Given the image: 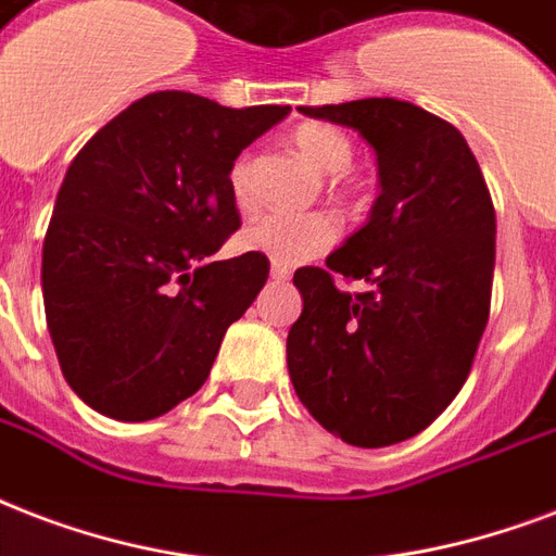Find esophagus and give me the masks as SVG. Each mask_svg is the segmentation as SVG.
Wrapping results in <instances>:
<instances>
[{
    "instance_id": "obj_1",
    "label": "esophagus",
    "mask_w": 556,
    "mask_h": 556,
    "mask_svg": "<svg viewBox=\"0 0 556 556\" xmlns=\"http://www.w3.org/2000/svg\"><path fill=\"white\" fill-rule=\"evenodd\" d=\"M269 275H273L275 281H287V278H290V266L273 264V269H269Z\"/></svg>"
}]
</instances>
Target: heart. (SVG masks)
I'll return each mask as SVG.
<instances>
[{
	"instance_id": "b5f03b06",
	"label": "heart",
	"mask_w": 556,
	"mask_h": 556,
	"mask_svg": "<svg viewBox=\"0 0 556 556\" xmlns=\"http://www.w3.org/2000/svg\"><path fill=\"white\" fill-rule=\"evenodd\" d=\"M292 141L299 150L321 167L325 174H342L354 162V141L348 139L345 130L333 124L307 122L292 132ZM249 182H252V165L249 156H238L229 167V191L238 205H247ZM339 238V219L327 211H264L243 226L240 247L247 252L266 255L273 264L295 266L301 261L321 255Z\"/></svg>"
}]
</instances>
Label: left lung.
<instances>
[{
    "label": "left lung",
    "instance_id": "obj_1",
    "mask_svg": "<svg viewBox=\"0 0 556 556\" xmlns=\"http://www.w3.org/2000/svg\"><path fill=\"white\" fill-rule=\"evenodd\" d=\"M301 113L354 127L377 150L382 191L327 269L292 275L304 309L287 368L327 432L391 446L424 432L470 377L490 316L496 208L462 132L415 103L363 98ZM333 274L369 290L337 291Z\"/></svg>",
    "mask_w": 556,
    "mask_h": 556
}]
</instances>
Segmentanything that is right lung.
<instances>
[{"label": "right lung", "mask_w": 556, "mask_h": 556, "mask_svg": "<svg viewBox=\"0 0 556 556\" xmlns=\"http://www.w3.org/2000/svg\"><path fill=\"white\" fill-rule=\"evenodd\" d=\"M290 106L150 92L72 159L46 243L42 301L60 371L86 406L139 424L191 397L269 275L214 261L240 229L229 167Z\"/></svg>", "instance_id": "obj_1"}]
</instances>
